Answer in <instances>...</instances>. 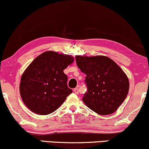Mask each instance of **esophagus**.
Wrapping results in <instances>:
<instances>
[{"label":"esophagus","mask_w":149,"mask_h":149,"mask_svg":"<svg viewBox=\"0 0 149 149\" xmlns=\"http://www.w3.org/2000/svg\"><path fill=\"white\" fill-rule=\"evenodd\" d=\"M73 91H74V93H76V94H78V91H79V90H78V88H76L73 89Z\"/></svg>","instance_id":"esophagus-1"}]
</instances>
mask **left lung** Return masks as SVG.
Returning <instances> with one entry per match:
<instances>
[{"label": "left lung", "mask_w": 149, "mask_h": 149, "mask_svg": "<svg viewBox=\"0 0 149 149\" xmlns=\"http://www.w3.org/2000/svg\"><path fill=\"white\" fill-rule=\"evenodd\" d=\"M76 61L86 75L87 92L83 97L84 103L101 115L115 112L129 92L130 83L125 72L107 56H76Z\"/></svg>", "instance_id": "8db88e82"}]
</instances>
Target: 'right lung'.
I'll use <instances>...</instances> for the list:
<instances>
[{
	"label": "right lung",
	"mask_w": 149,
	"mask_h": 149,
	"mask_svg": "<svg viewBox=\"0 0 149 149\" xmlns=\"http://www.w3.org/2000/svg\"><path fill=\"white\" fill-rule=\"evenodd\" d=\"M73 58L46 52L34 60L21 78L19 92L24 103L36 114L46 115L56 110L73 91L68 87L63 70Z\"/></svg>",
	"instance_id": "add662e5"
}]
</instances>
